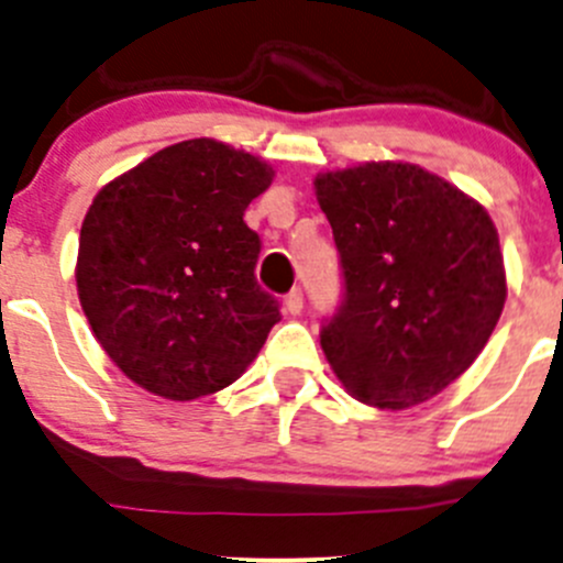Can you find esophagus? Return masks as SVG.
I'll use <instances>...</instances> for the list:
<instances>
[{
    "instance_id": "obj_1",
    "label": "esophagus",
    "mask_w": 563,
    "mask_h": 563,
    "mask_svg": "<svg viewBox=\"0 0 563 563\" xmlns=\"http://www.w3.org/2000/svg\"><path fill=\"white\" fill-rule=\"evenodd\" d=\"M286 310L291 316H299L302 313V305H305V297H302V288H294V291H288L286 294Z\"/></svg>"
}]
</instances>
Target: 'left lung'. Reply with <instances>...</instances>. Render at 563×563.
<instances>
[{
  "instance_id": "obj_1",
  "label": "left lung",
  "mask_w": 563,
  "mask_h": 563,
  "mask_svg": "<svg viewBox=\"0 0 563 563\" xmlns=\"http://www.w3.org/2000/svg\"><path fill=\"white\" fill-rule=\"evenodd\" d=\"M343 269V302L321 349L367 406H419L463 376L490 340L507 275L479 201L411 163L316 176Z\"/></svg>"
}]
</instances>
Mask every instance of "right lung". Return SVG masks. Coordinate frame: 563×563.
<instances>
[{"label": "right lung", "instance_id": "obj_1", "mask_svg": "<svg viewBox=\"0 0 563 563\" xmlns=\"http://www.w3.org/2000/svg\"><path fill=\"white\" fill-rule=\"evenodd\" d=\"M272 166L214 139L166 146L108 181L78 240L84 316L113 365L152 395L196 400L234 384L280 321L255 283L245 209Z\"/></svg>", "mask_w": 563, "mask_h": 563}]
</instances>
